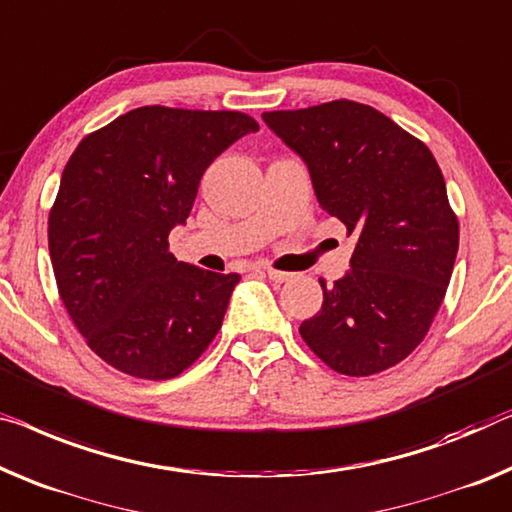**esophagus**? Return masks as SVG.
Instances as JSON below:
<instances>
[{"label":"esophagus","mask_w":512,"mask_h":512,"mask_svg":"<svg viewBox=\"0 0 512 512\" xmlns=\"http://www.w3.org/2000/svg\"><path fill=\"white\" fill-rule=\"evenodd\" d=\"M266 276H269V280L273 282H287L289 278H292V273H285V271H276V269H264Z\"/></svg>","instance_id":"esophagus-1"}]
</instances>
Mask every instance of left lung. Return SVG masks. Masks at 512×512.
<instances>
[{"label":"left lung","mask_w":512,"mask_h":512,"mask_svg":"<svg viewBox=\"0 0 512 512\" xmlns=\"http://www.w3.org/2000/svg\"><path fill=\"white\" fill-rule=\"evenodd\" d=\"M262 119L308 165L322 209L356 236L301 338L331 370L370 377L421 345L451 282L460 223L425 142L370 105L340 101Z\"/></svg>","instance_id":"left-lung-1"}]
</instances>
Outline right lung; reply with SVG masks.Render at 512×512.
I'll return each mask as SVG.
<instances>
[{
    "label": "right lung",
    "instance_id": "1",
    "mask_svg": "<svg viewBox=\"0 0 512 512\" xmlns=\"http://www.w3.org/2000/svg\"><path fill=\"white\" fill-rule=\"evenodd\" d=\"M255 131L243 112L144 105L68 158L48 218L52 269L75 329L114 370L172 379L216 338L241 276L177 262L167 236L204 170Z\"/></svg>",
    "mask_w": 512,
    "mask_h": 512
}]
</instances>
